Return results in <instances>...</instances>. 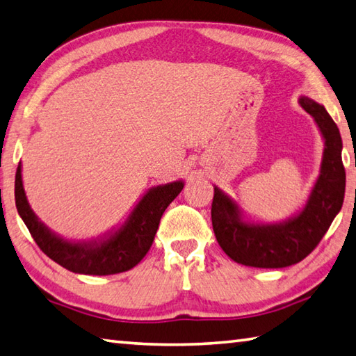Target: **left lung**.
I'll return each mask as SVG.
<instances>
[{"label":"left lung","instance_id":"obj_1","mask_svg":"<svg viewBox=\"0 0 356 356\" xmlns=\"http://www.w3.org/2000/svg\"><path fill=\"white\" fill-rule=\"evenodd\" d=\"M324 140L321 168L304 207L280 222L252 219L238 200L214 186L213 229L220 248L234 262L256 268H282L307 257L327 233L344 202L346 171L341 159L343 140L333 118L321 103L299 97Z\"/></svg>","mask_w":356,"mask_h":356}]
</instances>
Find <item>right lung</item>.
Returning a JSON list of instances; mask_svg holds the SVG:
<instances>
[{"label":"right lung","mask_w":356,"mask_h":356,"mask_svg":"<svg viewBox=\"0 0 356 356\" xmlns=\"http://www.w3.org/2000/svg\"><path fill=\"white\" fill-rule=\"evenodd\" d=\"M23 165L15 176V204L33 241L52 261L79 275L106 276L128 271L140 262L152 245L162 214L184 190V180L149 188L127 219L92 239H66L52 232L27 200L23 185Z\"/></svg>","instance_id":"right-lung-1"}]
</instances>
